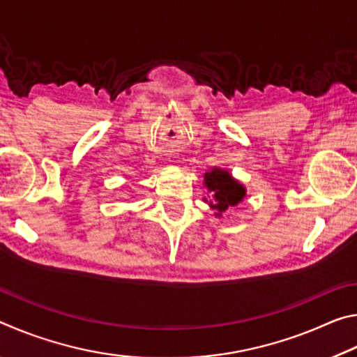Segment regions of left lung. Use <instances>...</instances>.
Masks as SVG:
<instances>
[{
    "instance_id": "8db88e82",
    "label": "left lung",
    "mask_w": 357,
    "mask_h": 357,
    "mask_svg": "<svg viewBox=\"0 0 357 357\" xmlns=\"http://www.w3.org/2000/svg\"><path fill=\"white\" fill-rule=\"evenodd\" d=\"M204 185L213 195L209 206L215 211V215L227 213L228 208L236 206L245 197V187L222 168H213L204 173ZM204 202H208L206 198Z\"/></svg>"
}]
</instances>
